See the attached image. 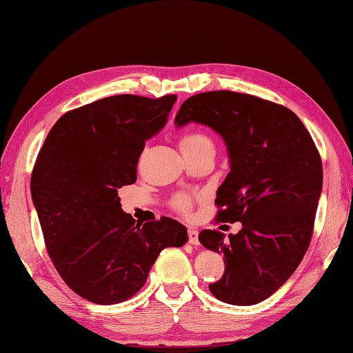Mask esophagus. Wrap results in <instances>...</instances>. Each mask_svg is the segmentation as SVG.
Returning a JSON list of instances; mask_svg holds the SVG:
<instances>
[{
  "label": "esophagus",
  "mask_w": 353,
  "mask_h": 353,
  "mask_svg": "<svg viewBox=\"0 0 353 353\" xmlns=\"http://www.w3.org/2000/svg\"><path fill=\"white\" fill-rule=\"evenodd\" d=\"M188 241L191 245H199V231L196 228H188Z\"/></svg>",
  "instance_id": "34e87169"
}]
</instances>
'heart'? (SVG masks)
Masks as SVG:
<instances>
[{
	"label": "heart",
	"mask_w": 353,
	"mask_h": 353,
	"mask_svg": "<svg viewBox=\"0 0 353 353\" xmlns=\"http://www.w3.org/2000/svg\"><path fill=\"white\" fill-rule=\"evenodd\" d=\"M203 145H212L211 139L206 136L203 131L199 130H190L181 137V150L182 151H190L203 147ZM174 206L182 212H188L191 208V200L188 196L181 194L174 199Z\"/></svg>",
	"instance_id": "1"
}]
</instances>
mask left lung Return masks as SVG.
Segmentation results:
<instances>
[{
  "label": "left lung",
  "mask_w": 353,
  "mask_h": 353,
  "mask_svg": "<svg viewBox=\"0 0 353 353\" xmlns=\"http://www.w3.org/2000/svg\"><path fill=\"white\" fill-rule=\"evenodd\" d=\"M174 121L223 137L231 171L217 190L216 220L241 222V230L228 239L203 230L199 241L225 257L211 294L228 305H257L285 285L309 248L323 186L319 150L291 110L230 90L191 96Z\"/></svg>",
  "instance_id": "obj_1"
}]
</instances>
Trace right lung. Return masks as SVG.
<instances>
[{"instance_id":"1","label":"right lung","mask_w":353,"mask_h":353,"mask_svg":"<svg viewBox=\"0 0 353 353\" xmlns=\"http://www.w3.org/2000/svg\"><path fill=\"white\" fill-rule=\"evenodd\" d=\"M176 99L116 94L70 110L38 153L30 190L47 252L65 285L96 305L131 299L161 251L188 240L170 217L136 222L117 196L136 182L145 141L167 123Z\"/></svg>"}]
</instances>
